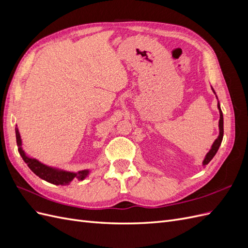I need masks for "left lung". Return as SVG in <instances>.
Masks as SVG:
<instances>
[{
    "mask_svg": "<svg viewBox=\"0 0 248 248\" xmlns=\"http://www.w3.org/2000/svg\"><path fill=\"white\" fill-rule=\"evenodd\" d=\"M217 107H218L219 114H220V119H219V136H218V138L216 139V140L213 142L211 150H210L209 153L206 155L205 160L202 161V164H204V166H206V164H208L210 161H211V159L215 156L216 152L218 151L219 146H220L221 141H222V138H223V116H222V111H221L219 103H218V106H217Z\"/></svg>",
    "mask_w": 248,
    "mask_h": 248,
    "instance_id": "left-lung-1",
    "label": "left lung"
}]
</instances>
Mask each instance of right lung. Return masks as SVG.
<instances>
[{
	"label": "right lung",
	"mask_w": 248,
	"mask_h": 248,
	"mask_svg": "<svg viewBox=\"0 0 248 248\" xmlns=\"http://www.w3.org/2000/svg\"><path fill=\"white\" fill-rule=\"evenodd\" d=\"M16 142L18 146V152H19L20 156L22 157L24 161L28 164L30 170H31L34 174L38 176L39 178L46 180V181H47L51 184L67 185V184H69L74 178L78 179V180H84L86 178V176L88 175L89 170H80L78 172L58 170L44 166V164H42L38 160L33 159V158H29L28 156H26L25 152L22 151V149L20 147L21 140H20V136H19V132H18L17 128L16 129Z\"/></svg>",
	"instance_id": "right-lung-1"
}]
</instances>
